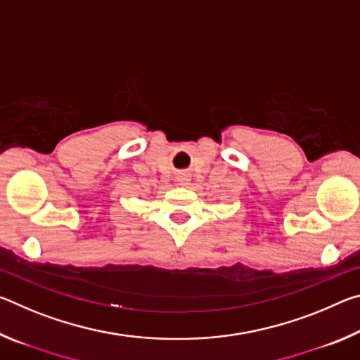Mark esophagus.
<instances>
[{
	"label": "esophagus",
	"instance_id": "1",
	"mask_svg": "<svg viewBox=\"0 0 360 360\" xmlns=\"http://www.w3.org/2000/svg\"><path fill=\"white\" fill-rule=\"evenodd\" d=\"M178 182L181 186H187L188 182H191V176H188L187 173H181L179 176H178Z\"/></svg>",
	"mask_w": 360,
	"mask_h": 360
}]
</instances>
